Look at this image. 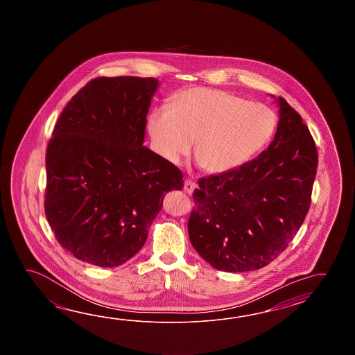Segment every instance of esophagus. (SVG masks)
<instances>
[{"label":"esophagus","mask_w":355,"mask_h":355,"mask_svg":"<svg viewBox=\"0 0 355 355\" xmlns=\"http://www.w3.org/2000/svg\"><path fill=\"white\" fill-rule=\"evenodd\" d=\"M196 189V182H193V181L190 180H185V182H184V190H185L187 193H189V194H191V193H193Z\"/></svg>","instance_id":"obj_1"}]
</instances>
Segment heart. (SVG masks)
I'll use <instances>...</instances> for the list:
<instances>
[{
  "instance_id": "heart-1",
  "label": "heart",
  "mask_w": 355,
  "mask_h": 355,
  "mask_svg": "<svg viewBox=\"0 0 355 355\" xmlns=\"http://www.w3.org/2000/svg\"><path fill=\"white\" fill-rule=\"evenodd\" d=\"M277 114L227 91L196 87L178 94L170 107L147 121L153 148L170 164L188 155L205 171L225 174L254 157L272 139Z\"/></svg>"
}]
</instances>
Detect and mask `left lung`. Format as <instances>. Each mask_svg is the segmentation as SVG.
I'll list each match as a JSON object with an SVG mask.
<instances>
[{
    "label": "left lung",
    "mask_w": 355,
    "mask_h": 355,
    "mask_svg": "<svg viewBox=\"0 0 355 355\" xmlns=\"http://www.w3.org/2000/svg\"><path fill=\"white\" fill-rule=\"evenodd\" d=\"M279 121L269 147L228 173L199 179L188 222L196 252L217 270L264 268L287 249L307 216L317 150L301 115L275 98Z\"/></svg>",
    "instance_id": "1"
}]
</instances>
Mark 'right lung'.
<instances>
[{
  "label": "right lung",
  "mask_w": 355,
  "mask_h": 355,
  "mask_svg": "<svg viewBox=\"0 0 355 355\" xmlns=\"http://www.w3.org/2000/svg\"><path fill=\"white\" fill-rule=\"evenodd\" d=\"M157 78L98 77L63 109L46 148V216L63 249L114 268L144 248L178 167L144 146Z\"/></svg>",
  "instance_id": "right-lung-1"
}]
</instances>
